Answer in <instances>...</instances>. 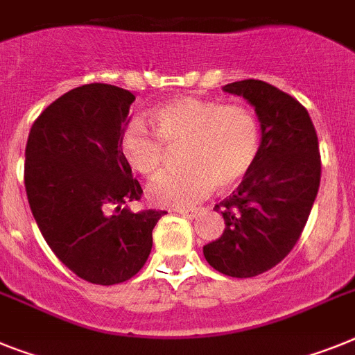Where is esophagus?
<instances>
[{
  "instance_id": "obj_1",
  "label": "esophagus",
  "mask_w": 355,
  "mask_h": 355,
  "mask_svg": "<svg viewBox=\"0 0 355 355\" xmlns=\"http://www.w3.org/2000/svg\"><path fill=\"white\" fill-rule=\"evenodd\" d=\"M178 214H182V216H186V218H196V214H198V211L195 209H180L177 211Z\"/></svg>"
}]
</instances>
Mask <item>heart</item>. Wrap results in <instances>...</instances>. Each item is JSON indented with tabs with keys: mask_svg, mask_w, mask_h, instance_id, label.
<instances>
[{
	"mask_svg": "<svg viewBox=\"0 0 355 355\" xmlns=\"http://www.w3.org/2000/svg\"><path fill=\"white\" fill-rule=\"evenodd\" d=\"M151 128L133 119L119 137L122 157L142 177L162 168L166 148H177L182 169L162 173L148 186V200L160 207H189L249 175L261 148L260 121L242 104L180 97L151 112Z\"/></svg>",
	"mask_w": 355,
	"mask_h": 355,
	"instance_id": "1",
	"label": "heart"
}]
</instances>
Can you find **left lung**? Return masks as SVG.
<instances>
[{
	"label": "left lung",
	"mask_w": 355,
	"mask_h": 355,
	"mask_svg": "<svg viewBox=\"0 0 355 355\" xmlns=\"http://www.w3.org/2000/svg\"><path fill=\"white\" fill-rule=\"evenodd\" d=\"M223 90L254 106L261 148L236 191L214 205L225 229L204 245V256L225 276L252 278L278 265L302 236L320 189V144L311 115L293 95L258 79Z\"/></svg>",
	"instance_id": "8db88e82"
}]
</instances>
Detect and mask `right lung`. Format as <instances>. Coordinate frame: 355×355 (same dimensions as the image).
Instances as JSON below:
<instances>
[{
	"instance_id": "obj_1",
	"label": "right lung",
	"mask_w": 355,
	"mask_h": 355,
	"mask_svg": "<svg viewBox=\"0 0 355 355\" xmlns=\"http://www.w3.org/2000/svg\"><path fill=\"white\" fill-rule=\"evenodd\" d=\"M132 92L92 83L67 92L32 124L25 189L41 234L62 263L95 285L128 282L144 267L166 211L124 207L142 187L122 157Z\"/></svg>"
}]
</instances>
